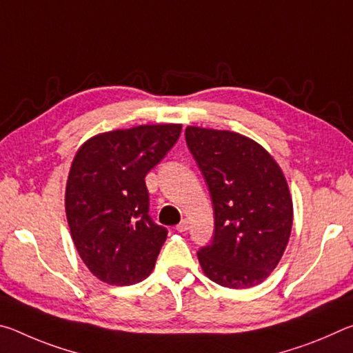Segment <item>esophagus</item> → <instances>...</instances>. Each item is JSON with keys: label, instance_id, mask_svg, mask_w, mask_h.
I'll use <instances>...</instances> for the list:
<instances>
[{"label": "esophagus", "instance_id": "34e87169", "mask_svg": "<svg viewBox=\"0 0 353 353\" xmlns=\"http://www.w3.org/2000/svg\"><path fill=\"white\" fill-rule=\"evenodd\" d=\"M190 229V223L187 219H182L181 223H179L177 225H176V230L177 232H181V234H183V232H187Z\"/></svg>", "mask_w": 353, "mask_h": 353}]
</instances>
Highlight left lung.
Returning a JSON list of instances; mask_svg holds the SVG:
<instances>
[{
  "label": "left lung",
  "mask_w": 353,
  "mask_h": 353,
  "mask_svg": "<svg viewBox=\"0 0 353 353\" xmlns=\"http://www.w3.org/2000/svg\"><path fill=\"white\" fill-rule=\"evenodd\" d=\"M185 140L210 191L214 230L198 259L225 288H250L276 270L290 240L292 201L280 166L248 137L190 126Z\"/></svg>",
  "instance_id": "8db88e82"
}]
</instances>
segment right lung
<instances>
[{"instance_id": "1", "label": "right lung", "mask_w": 353, "mask_h": 353, "mask_svg": "<svg viewBox=\"0 0 353 353\" xmlns=\"http://www.w3.org/2000/svg\"><path fill=\"white\" fill-rule=\"evenodd\" d=\"M181 124L113 130L83 143L71 163L65 210L74 246L99 280L149 276L168 235L149 216L145 177L181 135Z\"/></svg>"}]
</instances>
